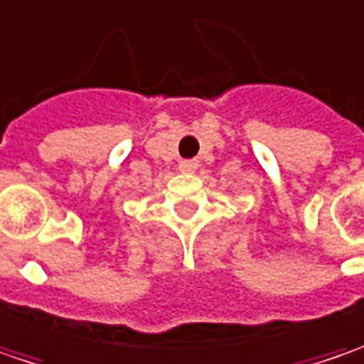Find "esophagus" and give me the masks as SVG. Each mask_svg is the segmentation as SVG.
Instances as JSON below:
<instances>
[{
  "instance_id": "34e87169",
  "label": "esophagus",
  "mask_w": 364,
  "mask_h": 364,
  "mask_svg": "<svg viewBox=\"0 0 364 364\" xmlns=\"http://www.w3.org/2000/svg\"><path fill=\"white\" fill-rule=\"evenodd\" d=\"M178 168H180V172L192 173L198 168V161H194V159H182V161L178 164Z\"/></svg>"
}]
</instances>
